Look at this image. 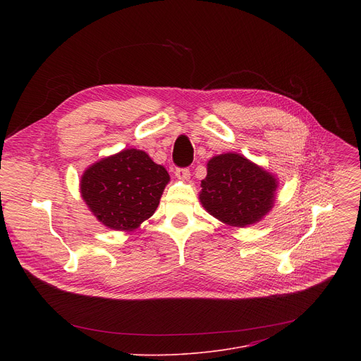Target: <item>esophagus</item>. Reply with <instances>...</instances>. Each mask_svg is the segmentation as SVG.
I'll use <instances>...</instances> for the list:
<instances>
[{"label":"esophagus","mask_w":361,"mask_h":361,"mask_svg":"<svg viewBox=\"0 0 361 361\" xmlns=\"http://www.w3.org/2000/svg\"><path fill=\"white\" fill-rule=\"evenodd\" d=\"M176 177L178 180L187 181L188 178H190V169H188V168H177L176 169Z\"/></svg>","instance_id":"1"}]
</instances>
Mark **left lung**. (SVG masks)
I'll return each instance as SVG.
<instances>
[{"instance_id":"obj_1","label":"left lung","mask_w":361,"mask_h":361,"mask_svg":"<svg viewBox=\"0 0 361 361\" xmlns=\"http://www.w3.org/2000/svg\"><path fill=\"white\" fill-rule=\"evenodd\" d=\"M199 195L204 209L221 222L244 228L274 206L278 180L240 154H222L207 162Z\"/></svg>"}]
</instances>
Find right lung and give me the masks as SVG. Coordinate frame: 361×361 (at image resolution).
I'll list each match as a JSON object with an SVG mask.
<instances>
[{
	"label": "right lung",
	"instance_id": "right-lung-1",
	"mask_svg": "<svg viewBox=\"0 0 361 361\" xmlns=\"http://www.w3.org/2000/svg\"><path fill=\"white\" fill-rule=\"evenodd\" d=\"M169 176L139 149H124L90 165L80 193L90 212L116 231H133L155 214Z\"/></svg>",
	"mask_w": 361,
	"mask_h": 361
}]
</instances>
